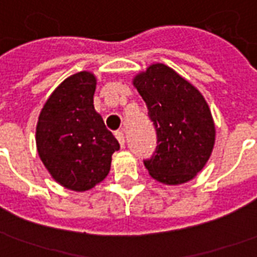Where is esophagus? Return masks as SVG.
Instances as JSON below:
<instances>
[{
    "mask_svg": "<svg viewBox=\"0 0 257 257\" xmlns=\"http://www.w3.org/2000/svg\"><path fill=\"white\" fill-rule=\"evenodd\" d=\"M115 137H116V140L119 141V144H120V147L121 148L124 147V142H126V140H124V134H123V131H116Z\"/></svg>",
    "mask_w": 257,
    "mask_h": 257,
    "instance_id": "34e87169",
    "label": "esophagus"
}]
</instances>
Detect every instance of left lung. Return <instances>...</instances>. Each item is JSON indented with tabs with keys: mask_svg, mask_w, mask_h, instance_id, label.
I'll list each match as a JSON object with an SVG mask.
<instances>
[{
	"mask_svg": "<svg viewBox=\"0 0 257 257\" xmlns=\"http://www.w3.org/2000/svg\"><path fill=\"white\" fill-rule=\"evenodd\" d=\"M134 86L147 102L157 147L145 167L156 181L179 185L203 170L215 144L212 115L201 93L164 64L137 75Z\"/></svg>",
	"mask_w": 257,
	"mask_h": 257,
	"instance_id": "left-lung-1",
	"label": "left lung"
}]
</instances>
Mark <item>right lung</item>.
Instances as JSON below:
<instances>
[{
  "label": "right lung",
  "instance_id": "obj_1",
  "mask_svg": "<svg viewBox=\"0 0 257 257\" xmlns=\"http://www.w3.org/2000/svg\"><path fill=\"white\" fill-rule=\"evenodd\" d=\"M95 78L69 76L41 110L37 149L50 175L64 188L85 192L108 175L110 157L120 145L93 105Z\"/></svg>",
  "mask_w": 257,
  "mask_h": 257
}]
</instances>
